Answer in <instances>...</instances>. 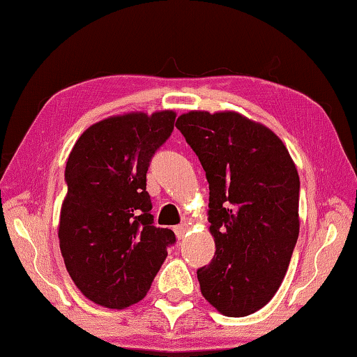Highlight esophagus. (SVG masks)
Returning a JSON list of instances; mask_svg holds the SVG:
<instances>
[{
    "mask_svg": "<svg viewBox=\"0 0 357 357\" xmlns=\"http://www.w3.org/2000/svg\"><path fill=\"white\" fill-rule=\"evenodd\" d=\"M189 225H190V223H187V222H183V223H181V225H178V227H174V233H176V236H178L179 239H183V238L185 236L187 229H189Z\"/></svg>",
    "mask_w": 357,
    "mask_h": 357,
    "instance_id": "34e87169",
    "label": "esophagus"
}]
</instances>
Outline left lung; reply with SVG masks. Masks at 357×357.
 Returning <instances> with one entry per match:
<instances>
[{
    "label": "left lung",
    "instance_id": "8db88e82",
    "mask_svg": "<svg viewBox=\"0 0 357 357\" xmlns=\"http://www.w3.org/2000/svg\"><path fill=\"white\" fill-rule=\"evenodd\" d=\"M176 128L209 183L215 255L197 271L202 294L227 317L273 299L299 236V174L273 130L236 112H189Z\"/></svg>",
    "mask_w": 357,
    "mask_h": 357
}]
</instances>
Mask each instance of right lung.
I'll list each match as a JSON object with an SVG mask.
<instances>
[{"mask_svg":"<svg viewBox=\"0 0 357 357\" xmlns=\"http://www.w3.org/2000/svg\"><path fill=\"white\" fill-rule=\"evenodd\" d=\"M176 113L134 112L88 128L66 164L58 238L66 269L89 301L126 309L142 301L174 244L154 227L149 162L172 135Z\"/></svg>","mask_w":357,"mask_h":357,"instance_id":"add662e5","label":"right lung"}]
</instances>
